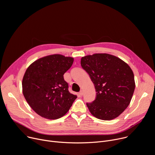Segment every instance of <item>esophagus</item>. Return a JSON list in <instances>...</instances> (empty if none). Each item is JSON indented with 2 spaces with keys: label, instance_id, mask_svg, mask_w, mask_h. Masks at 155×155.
I'll return each instance as SVG.
<instances>
[{
  "label": "esophagus",
  "instance_id": "obj_1",
  "mask_svg": "<svg viewBox=\"0 0 155 155\" xmlns=\"http://www.w3.org/2000/svg\"><path fill=\"white\" fill-rule=\"evenodd\" d=\"M79 94H80V96H83V91H80V93H79Z\"/></svg>",
  "mask_w": 155,
  "mask_h": 155
}]
</instances>
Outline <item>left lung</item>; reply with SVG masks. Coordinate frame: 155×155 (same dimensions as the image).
<instances>
[{
  "mask_svg": "<svg viewBox=\"0 0 155 155\" xmlns=\"http://www.w3.org/2000/svg\"><path fill=\"white\" fill-rule=\"evenodd\" d=\"M82 68L94 83L96 99L86 105L91 114L102 120H111L128 107L135 90L133 72L119 58L107 53L81 59Z\"/></svg>",
  "mask_w": 155,
  "mask_h": 155,
  "instance_id": "left-lung-1",
  "label": "left lung"
}]
</instances>
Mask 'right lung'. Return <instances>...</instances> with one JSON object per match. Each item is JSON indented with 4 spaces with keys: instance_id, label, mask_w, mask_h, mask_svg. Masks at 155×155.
Returning <instances> with one entry per match:
<instances>
[{
    "instance_id": "right-lung-1",
    "label": "right lung",
    "mask_w": 155,
    "mask_h": 155,
    "mask_svg": "<svg viewBox=\"0 0 155 155\" xmlns=\"http://www.w3.org/2000/svg\"><path fill=\"white\" fill-rule=\"evenodd\" d=\"M74 62L72 57L52 54L32 63L22 81L23 93L38 115L56 120L67 113L77 96L68 90L64 74Z\"/></svg>"
}]
</instances>
